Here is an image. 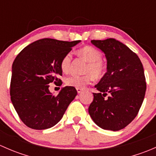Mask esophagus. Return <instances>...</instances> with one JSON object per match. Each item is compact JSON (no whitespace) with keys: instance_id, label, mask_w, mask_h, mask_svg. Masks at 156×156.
<instances>
[{"instance_id":"1","label":"esophagus","mask_w":156,"mask_h":156,"mask_svg":"<svg viewBox=\"0 0 156 156\" xmlns=\"http://www.w3.org/2000/svg\"><path fill=\"white\" fill-rule=\"evenodd\" d=\"M76 90H77V92H78V94L81 93V92H82V90H83L82 88H76Z\"/></svg>"}]
</instances>
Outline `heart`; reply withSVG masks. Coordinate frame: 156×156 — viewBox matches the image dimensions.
<instances>
[{"mask_svg":"<svg viewBox=\"0 0 156 156\" xmlns=\"http://www.w3.org/2000/svg\"><path fill=\"white\" fill-rule=\"evenodd\" d=\"M78 53L88 62L84 70L86 74L84 75H69L66 79V84L70 87L83 88L87 84H90L94 78L100 80L103 78L106 72V65L101 59L103 56L101 51L94 47L90 45L84 46L79 49ZM72 59V55L71 53H66L62 57L60 62V67L62 72H69Z\"/></svg>","mask_w":156,"mask_h":156,"instance_id":"b5f03b06","label":"heart"}]
</instances>
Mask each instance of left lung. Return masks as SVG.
Segmentation results:
<instances>
[{
    "label": "left lung",
    "instance_id": "8db88e82",
    "mask_svg": "<svg viewBox=\"0 0 156 156\" xmlns=\"http://www.w3.org/2000/svg\"><path fill=\"white\" fill-rule=\"evenodd\" d=\"M91 43L104 52L107 72L95 85L99 93H94L88 112L101 128L122 130L135 119L145 97L143 64L134 52L115 39L92 40Z\"/></svg>",
    "mask_w": 156,
    "mask_h": 156
}]
</instances>
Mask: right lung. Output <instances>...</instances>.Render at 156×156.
I'll list each match as a JSON object with an SVG mask.
<instances>
[{
	"instance_id": "obj_1",
	"label": "right lung",
	"mask_w": 156,
	"mask_h": 156,
	"mask_svg": "<svg viewBox=\"0 0 156 156\" xmlns=\"http://www.w3.org/2000/svg\"><path fill=\"white\" fill-rule=\"evenodd\" d=\"M80 41H63L43 38L30 44L12 63L10 99L22 122L27 127L44 130L54 126L77 95L74 87L62 88L57 95L49 84L61 86L60 62Z\"/></svg>"
}]
</instances>
